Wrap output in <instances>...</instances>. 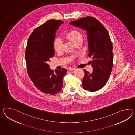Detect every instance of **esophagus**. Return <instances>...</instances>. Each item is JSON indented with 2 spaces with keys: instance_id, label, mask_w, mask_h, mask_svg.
Masks as SVG:
<instances>
[{
  "instance_id": "34e87169",
  "label": "esophagus",
  "mask_w": 135,
  "mask_h": 135,
  "mask_svg": "<svg viewBox=\"0 0 135 135\" xmlns=\"http://www.w3.org/2000/svg\"><path fill=\"white\" fill-rule=\"evenodd\" d=\"M76 69L75 68H69V70H70V71H73V70H75Z\"/></svg>"
}]
</instances>
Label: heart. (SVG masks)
Segmentation results:
<instances>
[{"mask_svg":"<svg viewBox=\"0 0 135 135\" xmlns=\"http://www.w3.org/2000/svg\"><path fill=\"white\" fill-rule=\"evenodd\" d=\"M66 38L69 39L73 42L75 45L79 42L83 41V36L82 34L79 31L76 30H74L69 32L65 36ZM62 45L63 42L61 38H57L55 39L53 46L54 49L57 53L62 52Z\"/></svg>","mask_w":135,"mask_h":135,"instance_id":"b5f03b06","label":"heart"}]
</instances>
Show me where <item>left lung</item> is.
<instances>
[{"label":"left lung","instance_id":"8db88e82","mask_svg":"<svg viewBox=\"0 0 135 135\" xmlns=\"http://www.w3.org/2000/svg\"><path fill=\"white\" fill-rule=\"evenodd\" d=\"M69 23L86 31L89 56L91 57V73L84 69L82 81L84 90L91 92L100 90L106 85L113 68V45L107 29L97 18L86 17Z\"/></svg>","mask_w":135,"mask_h":135}]
</instances>
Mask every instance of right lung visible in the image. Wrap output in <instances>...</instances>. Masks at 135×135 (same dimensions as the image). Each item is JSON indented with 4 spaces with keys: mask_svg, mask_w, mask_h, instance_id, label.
<instances>
[{
    "mask_svg": "<svg viewBox=\"0 0 135 135\" xmlns=\"http://www.w3.org/2000/svg\"><path fill=\"white\" fill-rule=\"evenodd\" d=\"M64 22L50 20L36 28L28 40L25 60L28 74L35 86L44 93L55 94L62 89L66 69L54 70L48 62L54 55L53 43L57 30Z\"/></svg>",
    "mask_w": 135,
    "mask_h": 135,
    "instance_id": "right-lung-1",
    "label": "right lung"
}]
</instances>
